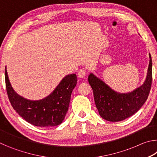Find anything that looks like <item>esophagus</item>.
I'll return each mask as SVG.
<instances>
[{
  "label": "esophagus",
  "instance_id": "34e87169",
  "mask_svg": "<svg viewBox=\"0 0 157 157\" xmlns=\"http://www.w3.org/2000/svg\"><path fill=\"white\" fill-rule=\"evenodd\" d=\"M78 76L79 78H84V77L86 76V70L85 68H81L78 71Z\"/></svg>",
  "mask_w": 157,
  "mask_h": 157
}]
</instances>
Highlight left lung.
<instances>
[{"mask_svg":"<svg viewBox=\"0 0 157 157\" xmlns=\"http://www.w3.org/2000/svg\"><path fill=\"white\" fill-rule=\"evenodd\" d=\"M147 76L141 86L128 94H118L94 74L89 75V83L94 91L95 106L100 116L106 121H123L136 113L147 100L152 86V62L150 54Z\"/></svg>","mask_w":157,"mask_h":157,"instance_id":"left-lung-1","label":"left lung"}]
</instances>
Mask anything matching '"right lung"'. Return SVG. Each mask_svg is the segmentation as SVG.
I'll return each mask as SVG.
<instances>
[{
	"label": "right lung",
	"instance_id": "add662e5",
	"mask_svg": "<svg viewBox=\"0 0 157 157\" xmlns=\"http://www.w3.org/2000/svg\"><path fill=\"white\" fill-rule=\"evenodd\" d=\"M77 84L75 74L63 78L51 94L41 100L33 101L20 96L10 84L5 69L7 94L14 109L28 123L38 127H54L62 123L67 113L71 94Z\"/></svg>",
	"mask_w": 157,
	"mask_h": 157
}]
</instances>
